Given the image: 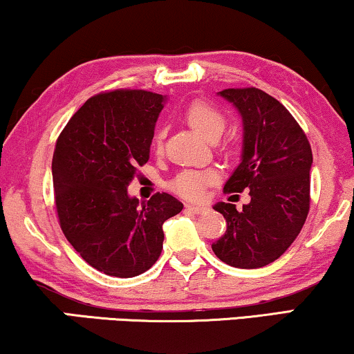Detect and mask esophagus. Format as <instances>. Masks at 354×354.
Returning <instances> with one entry per match:
<instances>
[{"label": "esophagus", "instance_id": "esophagus-1", "mask_svg": "<svg viewBox=\"0 0 354 354\" xmlns=\"http://www.w3.org/2000/svg\"><path fill=\"white\" fill-rule=\"evenodd\" d=\"M187 209L193 212V214H203V212H206L207 207L203 205H187Z\"/></svg>", "mask_w": 354, "mask_h": 354}]
</instances>
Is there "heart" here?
Masks as SVG:
<instances>
[{
	"instance_id": "obj_1",
	"label": "heart",
	"mask_w": 354,
	"mask_h": 354,
	"mask_svg": "<svg viewBox=\"0 0 354 354\" xmlns=\"http://www.w3.org/2000/svg\"><path fill=\"white\" fill-rule=\"evenodd\" d=\"M185 119L198 133L209 140H216L224 132L227 124L224 113L205 100L192 101L185 111ZM162 140L164 132L158 130L156 135H154V149L156 151L162 149ZM216 180L217 172L211 171V169L209 171H183L174 178L171 188L178 195L190 198V200H200V198L205 196L206 187Z\"/></svg>"
}]
</instances>
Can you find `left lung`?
Masks as SVG:
<instances>
[{"instance_id": "obj_1", "label": "left lung", "mask_w": 354, "mask_h": 354, "mask_svg": "<svg viewBox=\"0 0 354 354\" xmlns=\"http://www.w3.org/2000/svg\"><path fill=\"white\" fill-rule=\"evenodd\" d=\"M243 119V154L227 180V193L248 188L251 201L236 211L232 203H217L227 230L212 251L225 264L240 269L264 268L293 243L311 205L309 169L311 145L285 106L266 93L248 88L219 91Z\"/></svg>"}]
</instances>
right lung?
Instances as JSON below:
<instances>
[{
    "instance_id": "add662e5",
    "label": "right lung",
    "mask_w": 354,
    "mask_h": 354,
    "mask_svg": "<svg viewBox=\"0 0 354 354\" xmlns=\"http://www.w3.org/2000/svg\"><path fill=\"white\" fill-rule=\"evenodd\" d=\"M162 95L119 88L91 96L72 115L53 154L55 205L62 234L91 268L140 275L162 250V224L183 205L156 193L138 206L127 187L149 159Z\"/></svg>"
}]
</instances>
